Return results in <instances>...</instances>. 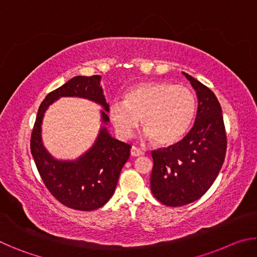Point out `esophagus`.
I'll return each mask as SVG.
<instances>
[{
    "mask_svg": "<svg viewBox=\"0 0 257 257\" xmlns=\"http://www.w3.org/2000/svg\"><path fill=\"white\" fill-rule=\"evenodd\" d=\"M130 154H132V156H141V155H143L144 153H143V151L137 149V147L133 146L132 150H130Z\"/></svg>",
    "mask_w": 257,
    "mask_h": 257,
    "instance_id": "34e87169",
    "label": "esophagus"
}]
</instances>
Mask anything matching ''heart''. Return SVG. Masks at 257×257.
<instances>
[{"mask_svg":"<svg viewBox=\"0 0 257 257\" xmlns=\"http://www.w3.org/2000/svg\"><path fill=\"white\" fill-rule=\"evenodd\" d=\"M195 112L196 99L189 88L170 82L150 81L128 89L123 102L111 103L108 115L120 137H132L142 119L145 137L165 146L185 136Z\"/></svg>","mask_w":257,"mask_h":257,"instance_id":"heart-1","label":"heart"}]
</instances>
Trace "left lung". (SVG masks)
Masks as SVG:
<instances>
[{
    "label": "left lung",
    "mask_w": 257,
    "mask_h": 257,
    "mask_svg": "<svg viewBox=\"0 0 257 257\" xmlns=\"http://www.w3.org/2000/svg\"><path fill=\"white\" fill-rule=\"evenodd\" d=\"M182 73L197 94L195 123L182 141L152 151L151 190L167 206H182L201 198L219 175L227 151L222 108L214 93Z\"/></svg>",
    "instance_id": "8db88e82"
}]
</instances>
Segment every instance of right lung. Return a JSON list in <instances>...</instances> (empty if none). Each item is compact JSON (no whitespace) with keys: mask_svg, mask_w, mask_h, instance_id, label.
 Wrapping results in <instances>:
<instances>
[{"mask_svg":"<svg viewBox=\"0 0 257 257\" xmlns=\"http://www.w3.org/2000/svg\"><path fill=\"white\" fill-rule=\"evenodd\" d=\"M101 76H77L42 102L35 121L30 152L43 182L50 193L67 207L93 211L107 203L114 193L121 169L127 162L132 146L113 138L102 127L94 145L75 161L55 160L42 143V121L52 103L60 97H82L101 104L102 122L107 123L108 104L105 101Z\"/></svg>","mask_w":257,"mask_h":257,"instance_id":"obj_1","label":"right lung"}]
</instances>
